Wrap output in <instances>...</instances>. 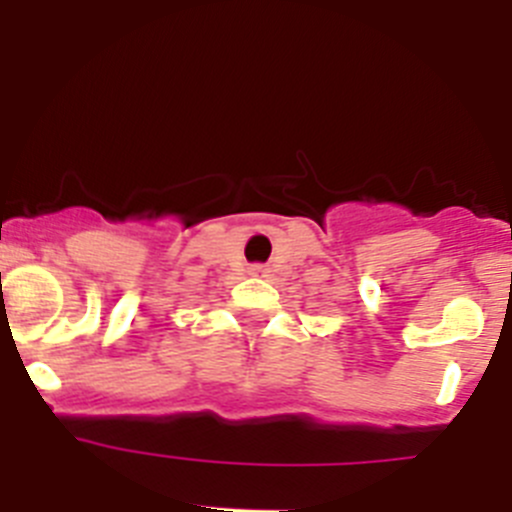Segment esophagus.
<instances>
[{
    "instance_id": "esophagus-1",
    "label": "esophagus",
    "mask_w": 512,
    "mask_h": 512,
    "mask_svg": "<svg viewBox=\"0 0 512 512\" xmlns=\"http://www.w3.org/2000/svg\"><path fill=\"white\" fill-rule=\"evenodd\" d=\"M262 272H265L262 267H252V275H262Z\"/></svg>"
}]
</instances>
